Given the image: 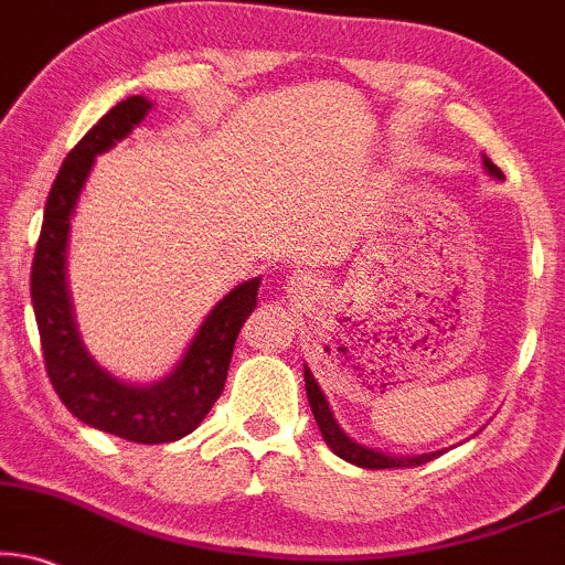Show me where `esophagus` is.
<instances>
[{"label":"esophagus","instance_id":"1","mask_svg":"<svg viewBox=\"0 0 565 565\" xmlns=\"http://www.w3.org/2000/svg\"><path fill=\"white\" fill-rule=\"evenodd\" d=\"M312 287V278L307 276V274H295L289 278V289H291V295H305L307 289Z\"/></svg>","mask_w":565,"mask_h":565}]
</instances>
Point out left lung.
Returning a JSON list of instances; mask_svg holds the SVG:
<instances>
[{
  "label": "left lung",
  "mask_w": 565,
  "mask_h": 565,
  "mask_svg": "<svg viewBox=\"0 0 565 565\" xmlns=\"http://www.w3.org/2000/svg\"><path fill=\"white\" fill-rule=\"evenodd\" d=\"M482 163H484V171H488L490 177H495V180H503V171L498 169L495 163L488 159V156H482ZM305 388H307V402H310L312 417H316V423L320 427V435H323L328 448H331L335 456H341L344 461L354 463V467H362V469L419 467V463L433 461L435 456L443 454V451H435V454H425V456H391V454L375 451V448L362 446V443L349 438V435L339 427V423H335L331 406H328L323 391H320V385L316 383V377H312L310 367H307V365H305Z\"/></svg>",
  "instance_id": "1"
}]
</instances>
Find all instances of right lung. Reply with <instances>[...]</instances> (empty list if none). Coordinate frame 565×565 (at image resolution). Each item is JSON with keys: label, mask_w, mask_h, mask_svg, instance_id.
Instances as JSON below:
<instances>
[{"label": "right lung", "mask_w": 565, "mask_h": 565, "mask_svg": "<svg viewBox=\"0 0 565 565\" xmlns=\"http://www.w3.org/2000/svg\"><path fill=\"white\" fill-rule=\"evenodd\" d=\"M151 102L130 96L85 132L64 159L46 198L44 226L33 255L31 299L49 381L85 425L132 443L180 440L203 423L230 373L239 328L258 305L260 278H249L213 307L188 352L163 381L132 385L104 370L83 347L67 289V237L75 203L98 153L109 151L146 119Z\"/></svg>", "instance_id": "obj_1"}]
</instances>
